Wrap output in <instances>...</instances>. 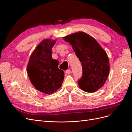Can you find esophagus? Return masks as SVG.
<instances>
[{
	"mask_svg": "<svg viewBox=\"0 0 132 132\" xmlns=\"http://www.w3.org/2000/svg\"><path fill=\"white\" fill-rule=\"evenodd\" d=\"M71 71L70 69H68V70H66V71H65L66 73H67V74H68V75L70 74V73H71Z\"/></svg>",
	"mask_w": 132,
	"mask_h": 132,
	"instance_id": "esophagus-1",
	"label": "esophagus"
}]
</instances>
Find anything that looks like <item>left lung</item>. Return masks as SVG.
I'll return each mask as SVG.
<instances>
[{"mask_svg": "<svg viewBox=\"0 0 132 132\" xmlns=\"http://www.w3.org/2000/svg\"><path fill=\"white\" fill-rule=\"evenodd\" d=\"M63 39L70 43L81 62L83 73L78 80L79 88L88 93L98 90L109 74L107 54L94 38L84 32L72 34Z\"/></svg>", "mask_w": 132, "mask_h": 132, "instance_id": "1", "label": "left lung"}]
</instances>
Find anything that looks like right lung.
Instances as JSON below:
<instances>
[{
  "label": "right lung",
  "instance_id": "1",
  "mask_svg": "<svg viewBox=\"0 0 132 132\" xmlns=\"http://www.w3.org/2000/svg\"><path fill=\"white\" fill-rule=\"evenodd\" d=\"M56 41L44 39L31 55L27 73L36 89L46 94H52L61 86L64 72L58 68L59 61L52 58V50Z\"/></svg>",
  "mask_w": 132,
  "mask_h": 132
}]
</instances>
